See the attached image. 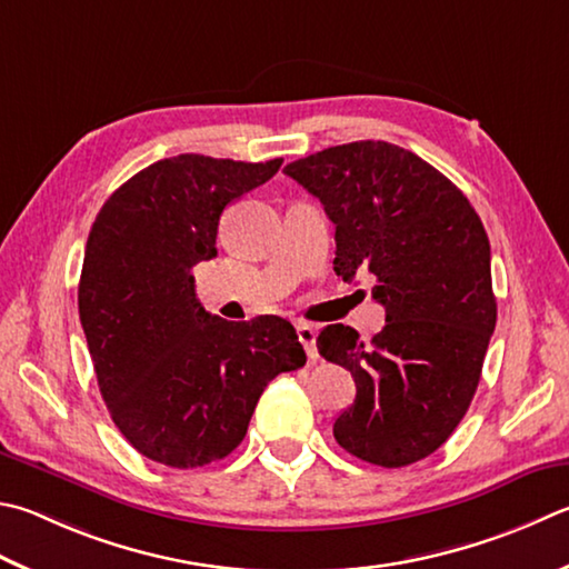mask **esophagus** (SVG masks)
I'll use <instances>...</instances> for the list:
<instances>
[{
	"label": "esophagus",
	"instance_id": "34e87169",
	"mask_svg": "<svg viewBox=\"0 0 569 569\" xmlns=\"http://www.w3.org/2000/svg\"><path fill=\"white\" fill-rule=\"evenodd\" d=\"M296 333H298V340H301V346L306 348V353L311 360L318 358V350H316V328L311 323H296Z\"/></svg>",
	"mask_w": 569,
	"mask_h": 569
}]
</instances>
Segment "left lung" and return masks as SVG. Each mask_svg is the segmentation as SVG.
Wrapping results in <instances>:
<instances>
[{
    "instance_id": "obj_1",
    "label": "left lung",
    "mask_w": 569,
    "mask_h": 569,
    "mask_svg": "<svg viewBox=\"0 0 569 569\" xmlns=\"http://www.w3.org/2000/svg\"><path fill=\"white\" fill-rule=\"evenodd\" d=\"M336 223L333 271L373 273L386 326L320 330L318 353L356 380V400L333 422L338 446L380 468L436 452L478 390L498 320L490 241L450 179L388 141H353L283 169Z\"/></svg>"
}]
</instances>
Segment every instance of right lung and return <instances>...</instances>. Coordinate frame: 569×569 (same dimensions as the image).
I'll use <instances>...</instances> for the list:
<instances>
[{
	"label": "right lung",
	"mask_w": 569,
	"mask_h": 569,
	"mask_svg": "<svg viewBox=\"0 0 569 569\" xmlns=\"http://www.w3.org/2000/svg\"><path fill=\"white\" fill-rule=\"evenodd\" d=\"M281 163L161 159L119 186L91 226L81 328L111 420L153 462L189 470L226 458L241 446L263 388L306 366L288 320L211 316L191 273L216 256L226 206Z\"/></svg>",
	"instance_id": "add662e5"
}]
</instances>
